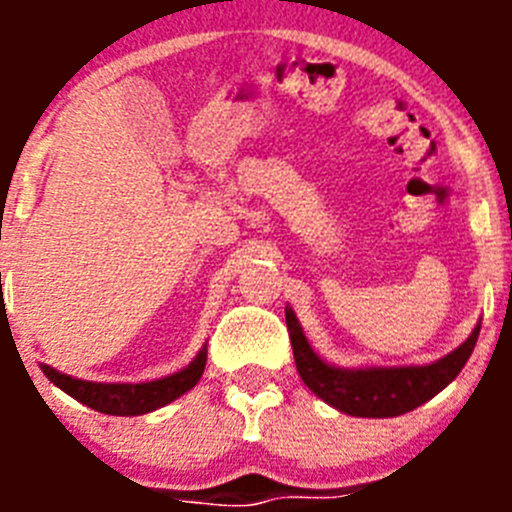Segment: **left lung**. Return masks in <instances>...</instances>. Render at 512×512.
<instances>
[{
    "instance_id": "left-lung-1",
    "label": "left lung",
    "mask_w": 512,
    "mask_h": 512,
    "mask_svg": "<svg viewBox=\"0 0 512 512\" xmlns=\"http://www.w3.org/2000/svg\"><path fill=\"white\" fill-rule=\"evenodd\" d=\"M287 330L295 364L302 382L310 387L330 408L356 418H395L410 413L418 405L436 397L446 384L454 382L469 361L477 343L479 328L443 359L425 366H364V369H341L320 359L307 343L295 310L287 307Z\"/></svg>"
}]
</instances>
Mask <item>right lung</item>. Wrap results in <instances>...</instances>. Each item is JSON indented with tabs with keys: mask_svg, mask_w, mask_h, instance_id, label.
I'll return each instance as SVG.
<instances>
[{
	"mask_svg": "<svg viewBox=\"0 0 512 512\" xmlns=\"http://www.w3.org/2000/svg\"><path fill=\"white\" fill-rule=\"evenodd\" d=\"M207 364V343L200 348V354L194 356L192 364L184 366L182 372L169 374L164 379H153V382L140 384H102L87 382V379H76L69 374L56 372L53 366L40 364L43 374L56 384L58 390L71 395L74 400L84 402L87 408L97 410L104 415H146L153 410L164 408L176 397L189 392L194 384L200 382L202 372Z\"/></svg>",
	"mask_w": 512,
	"mask_h": 512,
	"instance_id": "add662e5",
	"label": "right lung"
}]
</instances>
